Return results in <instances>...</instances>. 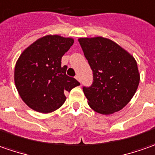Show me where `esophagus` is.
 <instances>
[{
	"label": "esophagus",
	"instance_id": "1",
	"mask_svg": "<svg viewBox=\"0 0 155 155\" xmlns=\"http://www.w3.org/2000/svg\"><path fill=\"white\" fill-rule=\"evenodd\" d=\"M75 79L77 80L79 82H81V78H80V76H79L78 74H77V75H75Z\"/></svg>",
	"mask_w": 155,
	"mask_h": 155
}]
</instances>
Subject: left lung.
<instances>
[{
	"label": "left lung",
	"instance_id": "left-lung-1",
	"mask_svg": "<svg viewBox=\"0 0 155 155\" xmlns=\"http://www.w3.org/2000/svg\"><path fill=\"white\" fill-rule=\"evenodd\" d=\"M78 41L94 74L93 85L83 87L89 106L103 115L122 110L133 98L140 82L136 59L106 38H81Z\"/></svg>",
	"mask_w": 155,
	"mask_h": 155
}]
</instances>
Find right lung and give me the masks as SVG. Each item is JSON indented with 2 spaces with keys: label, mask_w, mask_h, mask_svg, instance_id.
<instances>
[{
  "label": "right lung",
  "mask_w": 155,
  "mask_h": 155,
  "mask_svg": "<svg viewBox=\"0 0 155 155\" xmlns=\"http://www.w3.org/2000/svg\"><path fill=\"white\" fill-rule=\"evenodd\" d=\"M74 44V38L46 35L25 50L16 61L14 82L20 98L31 109L50 113L66 100L65 92L80 83L66 74L61 56Z\"/></svg>",
  "instance_id": "right-lung-1"
}]
</instances>
